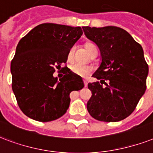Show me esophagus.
<instances>
[{
  "mask_svg": "<svg viewBox=\"0 0 153 153\" xmlns=\"http://www.w3.org/2000/svg\"><path fill=\"white\" fill-rule=\"evenodd\" d=\"M84 84H85V87H87L88 85V82L86 80H84Z\"/></svg>",
  "mask_w": 153,
  "mask_h": 153,
  "instance_id": "obj_1",
  "label": "esophagus"
}]
</instances>
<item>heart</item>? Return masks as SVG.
<instances>
[{
  "mask_svg": "<svg viewBox=\"0 0 153 153\" xmlns=\"http://www.w3.org/2000/svg\"><path fill=\"white\" fill-rule=\"evenodd\" d=\"M86 50L89 54H91V53L93 52L94 49H97L95 46L91 45V44H88L86 45ZM74 50H75V48L74 47H72V48L69 49L68 53V60H72L73 59V54H74ZM70 70L73 73H74L75 75L78 76H82V77H85L87 76L88 74H89L92 71H93V68L92 67L88 65H81V64L79 63H75L71 65L70 66Z\"/></svg>",
  "mask_w": 153,
  "mask_h": 153,
  "instance_id": "obj_1",
  "label": "heart"
}]
</instances>
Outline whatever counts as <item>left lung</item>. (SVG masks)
<instances>
[{
  "label": "left lung",
  "instance_id": "obj_1",
  "mask_svg": "<svg viewBox=\"0 0 153 153\" xmlns=\"http://www.w3.org/2000/svg\"><path fill=\"white\" fill-rule=\"evenodd\" d=\"M82 28L87 38L98 46L101 56V63L93 75L101 83L88 85L92 92L88 111L100 121L122 120L134 111L146 90L149 65L143 48L119 27Z\"/></svg>",
  "mask_w": 153,
  "mask_h": 153
}]
</instances>
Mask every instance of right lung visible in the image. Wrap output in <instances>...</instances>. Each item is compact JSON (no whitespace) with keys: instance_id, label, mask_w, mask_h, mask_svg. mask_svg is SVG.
Returning a JSON list of instances; mask_svg holds the SVG:
<instances>
[{"instance_id":"1","label":"right lung","mask_w":153,"mask_h":153,"mask_svg":"<svg viewBox=\"0 0 153 153\" xmlns=\"http://www.w3.org/2000/svg\"><path fill=\"white\" fill-rule=\"evenodd\" d=\"M82 34L80 27L45 23L19 41L11 62L12 88L27 117L41 122L60 118L69 107L71 92L84 88L82 78L67 67L63 77L53 76Z\"/></svg>"}]
</instances>
